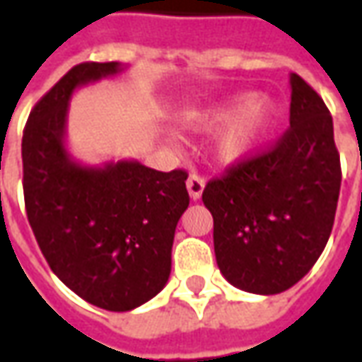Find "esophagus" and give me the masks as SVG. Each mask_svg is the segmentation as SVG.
<instances>
[{"label": "esophagus", "mask_w": 362, "mask_h": 362, "mask_svg": "<svg viewBox=\"0 0 362 362\" xmlns=\"http://www.w3.org/2000/svg\"><path fill=\"white\" fill-rule=\"evenodd\" d=\"M186 186H188V194L189 197L196 202V199H199L202 197V194H204V188H205V180L202 178V176H197V174H189L188 182H186Z\"/></svg>", "instance_id": "34e87169"}]
</instances>
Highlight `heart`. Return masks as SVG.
Here are the masks:
<instances>
[{
    "label": "heart",
    "mask_w": 362,
    "mask_h": 362,
    "mask_svg": "<svg viewBox=\"0 0 362 362\" xmlns=\"http://www.w3.org/2000/svg\"><path fill=\"white\" fill-rule=\"evenodd\" d=\"M223 119L213 135V151L223 163H238L252 155L266 137L273 122V106L264 96H250L238 106L192 112L186 124L209 127Z\"/></svg>",
    "instance_id": "b5f03b06"
}]
</instances>
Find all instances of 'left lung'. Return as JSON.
<instances>
[{"label":"left lung","mask_w":362,"mask_h":362,"mask_svg":"<svg viewBox=\"0 0 362 362\" xmlns=\"http://www.w3.org/2000/svg\"><path fill=\"white\" fill-rule=\"evenodd\" d=\"M288 127L272 149L240 160L204 189L225 279L277 295L303 279L334 227L341 165L322 96L291 74Z\"/></svg>","instance_id":"1"}]
</instances>
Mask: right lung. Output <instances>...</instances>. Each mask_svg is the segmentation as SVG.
I'll return each instance as SVG.
<instances>
[{"mask_svg":"<svg viewBox=\"0 0 362 362\" xmlns=\"http://www.w3.org/2000/svg\"><path fill=\"white\" fill-rule=\"evenodd\" d=\"M118 62L71 67L36 103L23 134V192L36 243L52 272L98 308L134 310L163 291L174 230L188 209L186 170L137 160L77 163L66 147L69 98L119 74Z\"/></svg>","mask_w":362,"mask_h":362,"instance_id":"right-lung-1","label":"right lung"}]
</instances>
